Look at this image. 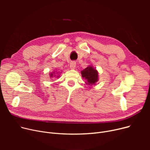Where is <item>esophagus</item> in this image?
I'll return each mask as SVG.
<instances>
[{
	"mask_svg": "<svg viewBox=\"0 0 150 150\" xmlns=\"http://www.w3.org/2000/svg\"><path fill=\"white\" fill-rule=\"evenodd\" d=\"M70 67L71 69H75L76 67V62H71L70 64Z\"/></svg>",
	"mask_w": 150,
	"mask_h": 150,
	"instance_id": "1",
	"label": "esophagus"
}]
</instances>
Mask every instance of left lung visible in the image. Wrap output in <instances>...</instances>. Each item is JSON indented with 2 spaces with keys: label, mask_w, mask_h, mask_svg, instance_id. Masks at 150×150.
I'll return each instance as SVG.
<instances>
[{
  "label": "left lung",
  "mask_w": 150,
  "mask_h": 150,
  "mask_svg": "<svg viewBox=\"0 0 150 150\" xmlns=\"http://www.w3.org/2000/svg\"><path fill=\"white\" fill-rule=\"evenodd\" d=\"M81 74L83 79L86 80V84L90 86L96 85L99 80V73L96 68L92 65H89L87 67L81 71Z\"/></svg>",
  "instance_id": "obj_1"
}]
</instances>
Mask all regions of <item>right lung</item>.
I'll return each instance as SVG.
<instances>
[{"mask_svg": "<svg viewBox=\"0 0 150 150\" xmlns=\"http://www.w3.org/2000/svg\"><path fill=\"white\" fill-rule=\"evenodd\" d=\"M54 70H55V69L54 70L53 72H50L49 74V76H50V78H59L60 76V74H61L62 72V71H61V72H59H59H58V71H54Z\"/></svg>", "mask_w": 150, "mask_h": 150, "instance_id": "add662e5", "label": "right lung"}]
</instances>
